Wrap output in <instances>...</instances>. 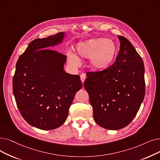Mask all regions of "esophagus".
Here are the masks:
<instances>
[{"label":"esophagus","mask_w":160,"mask_h":160,"mask_svg":"<svg viewBox=\"0 0 160 160\" xmlns=\"http://www.w3.org/2000/svg\"><path fill=\"white\" fill-rule=\"evenodd\" d=\"M86 76L84 74H80V79H81V81H82V83L84 82V81L86 80Z\"/></svg>","instance_id":"1"}]
</instances>
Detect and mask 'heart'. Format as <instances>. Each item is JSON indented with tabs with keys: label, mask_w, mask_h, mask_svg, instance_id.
<instances>
[{
	"label": "heart",
	"mask_w": 160,
	"mask_h": 160,
	"mask_svg": "<svg viewBox=\"0 0 160 160\" xmlns=\"http://www.w3.org/2000/svg\"><path fill=\"white\" fill-rule=\"evenodd\" d=\"M116 46L112 40L92 38L80 42L76 51L80 57L89 58V65L93 70L102 71L108 68L116 54ZM68 61L74 65H80V59L74 53L68 55Z\"/></svg>",
	"instance_id": "1"
}]
</instances>
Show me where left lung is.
I'll return each mask as SVG.
<instances>
[{
    "label": "left lung",
    "mask_w": 160,
    "mask_h": 160,
    "mask_svg": "<svg viewBox=\"0 0 160 160\" xmlns=\"http://www.w3.org/2000/svg\"><path fill=\"white\" fill-rule=\"evenodd\" d=\"M118 37L120 47L116 61L103 71L87 72L84 84L94 120L110 130L128 126L145 95L143 61L126 38Z\"/></svg>",
    "instance_id": "8db88e82"
}]
</instances>
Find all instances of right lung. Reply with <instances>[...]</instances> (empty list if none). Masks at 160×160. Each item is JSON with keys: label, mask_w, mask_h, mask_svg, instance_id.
<instances>
[{"label": "right lung", "mask_w": 160, "mask_h": 160, "mask_svg": "<svg viewBox=\"0 0 160 160\" xmlns=\"http://www.w3.org/2000/svg\"><path fill=\"white\" fill-rule=\"evenodd\" d=\"M64 34L34 39L16 63L12 85L17 107L27 123L40 129L63 124L76 93L82 88L80 76L64 71L66 55L49 49L62 42Z\"/></svg>", "instance_id": "1"}]
</instances>
